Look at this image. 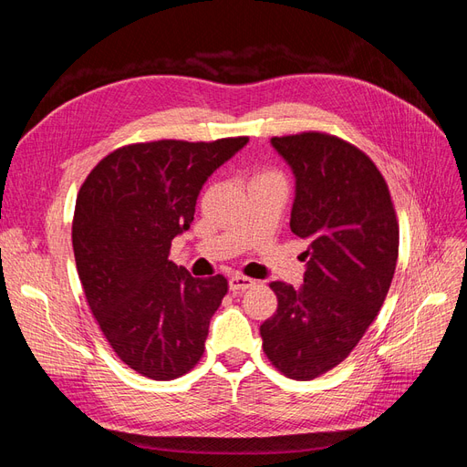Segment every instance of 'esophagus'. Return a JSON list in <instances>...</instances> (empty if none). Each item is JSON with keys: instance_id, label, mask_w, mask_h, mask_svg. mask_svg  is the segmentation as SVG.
Returning a JSON list of instances; mask_svg holds the SVG:
<instances>
[{"instance_id": "obj_1", "label": "esophagus", "mask_w": 467, "mask_h": 467, "mask_svg": "<svg viewBox=\"0 0 467 467\" xmlns=\"http://www.w3.org/2000/svg\"><path fill=\"white\" fill-rule=\"evenodd\" d=\"M228 285H230L232 292H244V290H247V288H251L253 285H255V280L247 278V276H242V275H235V276H232L228 280Z\"/></svg>"}]
</instances>
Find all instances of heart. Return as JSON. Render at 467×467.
Returning <instances> with one entry per match:
<instances>
[{
    "mask_svg": "<svg viewBox=\"0 0 467 467\" xmlns=\"http://www.w3.org/2000/svg\"><path fill=\"white\" fill-rule=\"evenodd\" d=\"M259 179H282V175L276 173V171H273V169H263V171L253 175L251 181H259Z\"/></svg>",
    "mask_w": 467,
    "mask_h": 467,
    "instance_id": "b5f03b06",
    "label": "heart"
}]
</instances>
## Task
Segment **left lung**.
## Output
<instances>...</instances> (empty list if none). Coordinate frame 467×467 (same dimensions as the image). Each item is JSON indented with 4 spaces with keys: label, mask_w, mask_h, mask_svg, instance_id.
Segmentation results:
<instances>
[{
    "label": "left lung",
    "mask_w": 467,
    "mask_h": 467,
    "mask_svg": "<svg viewBox=\"0 0 467 467\" xmlns=\"http://www.w3.org/2000/svg\"><path fill=\"white\" fill-rule=\"evenodd\" d=\"M273 148L296 177L290 230L306 239L304 285L271 282L278 307L261 325L263 350L292 379L341 364L384 304L398 265L400 225L386 179L345 140L302 132Z\"/></svg>",
    "instance_id": "obj_1"
}]
</instances>
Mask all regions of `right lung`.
Masks as SVG:
<instances>
[{
    "label": "right lung",
    "instance_id": "obj_1",
    "mask_svg": "<svg viewBox=\"0 0 467 467\" xmlns=\"http://www.w3.org/2000/svg\"><path fill=\"white\" fill-rule=\"evenodd\" d=\"M247 142L122 146L83 181L72 223L78 275L109 345L138 374L175 379L202 357L228 280L191 276L169 249L191 228L208 177Z\"/></svg>",
    "mask_w": 467,
    "mask_h": 467
}]
</instances>
